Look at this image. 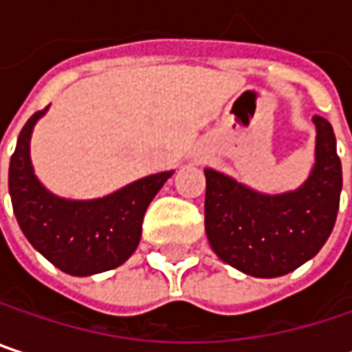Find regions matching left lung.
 <instances>
[{"label": "left lung", "mask_w": 352, "mask_h": 352, "mask_svg": "<svg viewBox=\"0 0 352 352\" xmlns=\"http://www.w3.org/2000/svg\"><path fill=\"white\" fill-rule=\"evenodd\" d=\"M316 124V165L292 193L263 195L206 169V234L214 252L252 277H279L310 261L328 241L340 204L342 169L332 126Z\"/></svg>", "instance_id": "obj_1"}]
</instances>
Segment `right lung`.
Wrapping results in <instances>:
<instances>
[{
  "instance_id": "right-lung-1",
  "label": "right lung",
  "mask_w": 352,
  "mask_h": 352,
  "mask_svg": "<svg viewBox=\"0 0 352 352\" xmlns=\"http://www.w3.org/2000/svg\"><path fill=\"white\" fill-rule=\"evenodd\" d=\"M46 109L26 122L10 161L14 214L30 245L60 271L77 277L109 271L136 250L144 212L171 171L138 179L102 199H60L40 185L30 165V134Z\"/></svg>"
}]
</instances>
